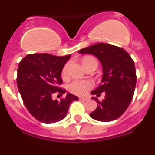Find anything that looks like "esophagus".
<instances>
[{
  "mask_svg": "<svg viewBox=\"0 0 155 155\" xmlns=\"http://www.w3.org/2000/svg\"><path fill=\"white\" fill-rule=\"evenodd\" d=\"M79 99L84 100V101H87V100H88V98H84V97H79Z\"/></svg>",
  "mask_w": 155,
  "mask_h": 155,
  "instance_id": "1",
  "label": "esophagus"
}]
</instances>
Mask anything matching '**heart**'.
Instances as JSON below:
<instances>
[{"mask_svg":"<svg viewBox=\"0 0 155 155\" xmlns=\"http://www.w3.org/2000/svg\"><path fill=\"white\" fill-rule=\"evenodd\" d=\"M91 60H94L96 61L94 57H87L83 60V64L86 61H91ZM69 63L65 64L62 70V78H67L68 77V69H69ZM93 82L89 80H75L71 82V84L68 85V89L71 93H73L74 94H78V95H84L87 92L88 90L92 88Z\"/></svg>","mask_w":155,"mask_h":155,"instance_id":"obj_1","label":"heart"}]
</instances>
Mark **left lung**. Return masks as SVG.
Wrapping results in <instances>:
<instances>
[{"label": "left lung", "mask_w": 155, "mask_h": 155, "mask_svg": "<svg viewBox=\"0 0 155 155\" xmlns=\"http://www.w3.org/2000/svg\"><path fill=\"white\" fill-rule=\"evenodd\" d=\"M81 54H91L99 60L102 66V79L92 94L105 92V98L98 102L96 109L90 116L101 122H110L118 119L127 110L132 101L136 87L135 64L126 50L118 46L100 42L78 51Z\"/></svg>", "instance_id": "1"}]
</instances>
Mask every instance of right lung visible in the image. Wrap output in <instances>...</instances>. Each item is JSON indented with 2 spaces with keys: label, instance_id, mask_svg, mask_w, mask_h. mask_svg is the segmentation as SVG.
I'll return each mask as SVG.
<instances>
[{
  "label": "right lung",
  "instance_id": "add662e5",
  "mask_svg": "<svg viewBox=\"0 0 155 155\" xmlns=\"http://www.w3.org/2000/svg\"><path fill=\"white\" fill-rule=\"evenodd\" d=\"M71 55L57 57L48 53L28 54L20 61L17 85L24 105L34 118L44 124L61 121L67 116L70 104L78 98L68 93L61 101L53 99L54 94L66 92L61 72Z\"/></svg>",
  "mask_w": 155,
  "mask_h": 155
}]
</instances>
